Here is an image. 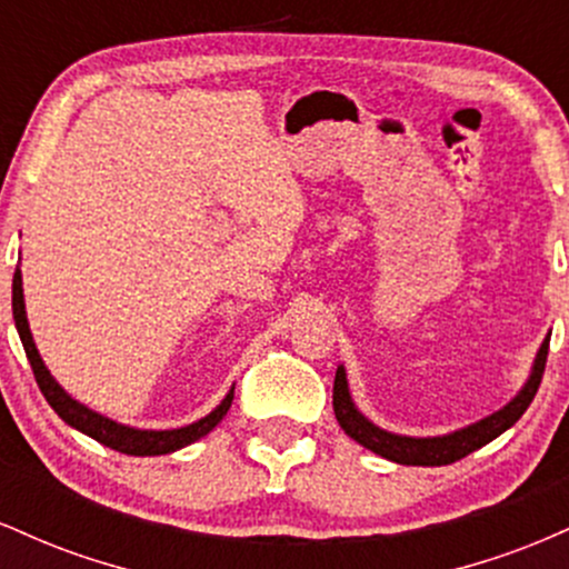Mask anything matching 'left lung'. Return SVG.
Instances as JSON below:
<instances>
[{"instance_id": "1", "label": "left lung", "mask_w": 569, "mask_h": 569, "mask_svg": "<svg viewBox=\"0 0 569 569\" xmlns=\"http://www.w3.org/2000/svg\"><path fill=\"white\" fill-rule=\"evenodd\" d=\"M548 342L543 339L538 356H535L530 380L525 382V388L516 393L511 401L506 403L500 411L485 417V420L473 422V426L455 430L447 436H428V439H411V436H398L390 430L377 428L375 422H369L361 411L356 409L350 398L348 377H345V367H337L335 377V415L339 428L350 436L352 441H358L361 447L371 449L375 455L385 457V460L401 462V466H449V462L462 460L466 455L476 452L485 443L498 439L500 433H506L508 428L525 415L527 407L532 403L535 393H538L540 380H543L546 369V356H548Z\"/></svg>"}]
</instances>
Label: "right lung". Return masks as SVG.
Instances as JSON below:
<instances>
[{"mask_svg":"<svg viewBox=\"0 0 569 569\" xmlns=\"http://www.w3.org/2000/svg\"><path fill=\"white\" fill-rule=\"evenodd\" d=\"M12 318H16V329L21 335L26 358H29L31 369H34L37 385L42 390V396L48 398L50 407L56 409V415L61 417L63 422L71 428H77L80 433L90 436L103 447L117 449L122 455H136V457H154V455H168L176 452V449L189 447L198 439H202L206 433H211L213 428L219 426L221 417L227 415V409L232 407V396L234 388L230 393L224 396V401L219 403L211 415H206L202 420L192 422V426L184 428H173V430H139V428H130V426H120V422L109 420V417L98 415V411L88 409L84 403L74 401L67 390L61 388L53 380L48 367H44L42 356H39L34 337H31L29 329V318H26V305H23V280H21V270L16 267V276H12Z\"/></svg>","mask_w":569,"mask_h":569,"instance_id":"add662e5","label":"right lung"}]
</instances>
